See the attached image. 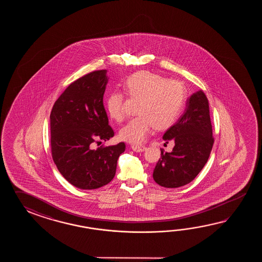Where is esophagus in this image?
<instances>
[{"label":"esophagus","mask_w":262,"mask_h":262,"mask_svg":"<svg viewBox=\"0 0 262 262\" xmlns=\"http://www.w3.org/2000/svg\"><path fill=\"white\" fill-rule=\"evenodd\" d=\"M131 147H132L133 150L138 151V152L146 150V146H144V145H132Z\"/></svg>","instance_id":"obj_1"}]
</instances>
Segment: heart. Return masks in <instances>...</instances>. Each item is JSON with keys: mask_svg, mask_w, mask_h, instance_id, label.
Returning a JSON list of instances; mask_svg holds the SVG:
<instances>
[{"mask_svg": "<svg viewBox=\"0 0 262 262\" xmlns=\"http://www.w3.org/2000/svg\"><path fill=\"white\" fill-rule=\"evenodd\" d=\"M131 99L139 102L134 118L120 131V138L131 143H140L147 139L152 129L169 128L177 121L187 99L184 84L150 71H139L129 76L124 83ZM110 116L118 123L126 117L125 95L114 91L106 102Z\"/></svg>", "mask_w": 262, "mask_h": 262, "instance_id": "obj_1", "label": "heart"}]
</instances>
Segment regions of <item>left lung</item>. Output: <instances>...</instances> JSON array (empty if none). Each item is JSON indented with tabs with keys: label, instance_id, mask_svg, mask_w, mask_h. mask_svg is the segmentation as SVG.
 Listing matches in <instances>:
<instances>
[{
	"label": "left lung",
	"instance_id": "obj_1",
	"mask_svg": "<svg viewBox=\"0 0 262 262\" xmlns=\"http://www.w3.org/2000/svg\"><path fill=\"white\" fill-rule=\"evenodd\" d=\"M163 139L174 147L170 152L161 149L152 173L156 183L167 188L189 184L205 166L214 142L209 101L202 91L191 95L184 115Z\"/></svg>",
	"mask_w": 262,
	"mask_h": 262
}]
</instances>
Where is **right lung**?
I'll return each mask as SVG.
<instances>
[{
	"label": "right lung",
	"instance_id": "add662e5",
	"mask_svg": "<svg viewBox=\"0 0 262 262\" xmlns=\"http://www.w3.org/2000/svg\"><path fill=\"white\" fill-rule=\"evenodd\" d=\"M106 70L78 78L63 91L50 112V149L56 167L79 189H96L112 182L124 142L94 149L114 131L103 104Z\"/></svg>",
	"mask_w": 262,
	"mask_h": 262
}]
</instances>
